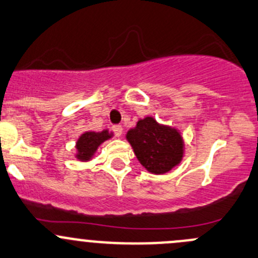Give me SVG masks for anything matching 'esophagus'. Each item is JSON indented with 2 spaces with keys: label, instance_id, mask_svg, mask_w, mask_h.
<instances>
[{
  "label": "esophagus",
  "instance_id": "34e87169",
  "mask_svg": "<svg viewBox=\"0 0 258 258\" xmlns=\"http://www.w3.org/2000/svg\"><path fill=\"white\" fill-rule=\"evenodd\" d=\"M112 130H113V134L116 135V137H120L122 135V131H123L121 124H115V126L112 127Z\"/></svg>",
  "mask_w": 258,
  "mask_h": 258
}]
</instances>
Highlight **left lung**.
<instances>
[{
	"instance_id": "left-lung-1",
	"label": "left lung",
	"mask_w": 258,
	"mask_h": 258,
	"mask_svg": "<svg viewBox=\"0 0 258 258\" xmlns=\"http://www.w3.org/2000/svg\"><path fill=\"white\" fill-rule=\"evenodd\" d=\"M126 137L137 159L148 172L164 174L181 161L183 140L180 134L177 130L162 126L153 117L138 121Z\"/></svg>"
}]
</instances>
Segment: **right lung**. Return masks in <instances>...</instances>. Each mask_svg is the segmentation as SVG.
<instances>
[{"instance_id":"right-lung-1","label":"right lung","mask_w":258,"mask_h":258,"mask_svg":"<svg viewBox=\"0 0 258 258\" xmlns=\"http://www.w3.org/2000/svg\"><path fill=\"white\" fill-rule=\"evenodd\" d=\"M110 137L111 135L108 134L106 130L102 132H85L84 135H81L77 143L78 159L89 161L94 156L97 147Z\"/></svg>"}]
</instances>
